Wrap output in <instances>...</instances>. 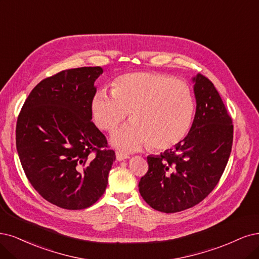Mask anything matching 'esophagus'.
I'll list each match as a JSON object with an SVG mask.
<instances>
[{"mask_svg":"<svg viewBox=\"0 0 259 259\" xmlns=\"http://www.w3.org/2000/svg\"><path fill=\"white\" fill-rule=\"evenodd\" d=\"M116 159L117 161H122L129 159V156L127 154H123V152H116Z\"/></svg>","mask_w":259,"mask_h":259,"instance_id":"34e87169","label":"esophagus"}]
</instances>
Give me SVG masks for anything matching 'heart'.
<instances>
[{
  "instance_id": "1",
  "label": "heart",
  "mask_w": 259,
  "mask_h": 259,
  "mask_svg": "<svg viewBox=\"0 0 259 259\" xmlns=\"http://www.w3.org/2000/svg\"><path fill=\"white\" fill-rule=\"evenodd\" d=\"M92 116L108 132L116 130L130 112L133 121L117 131L112 143L124 150L151 145L168 149L183 142L192 127L195 98L188 83L162 73L124 74L113 83L112 93L95 94Z\"/></svg>"
}]
</instances>
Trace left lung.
<instances>
[{
  "label": "left lung",
  "mask_w": 259,
  "mask_h": 259,
  "mask_svg": "<svg viewBox=\"0 0 259 259\" xmlns=\"http://www.w3.org/2000/svg\"><path fill=\"white\" fill-rule=\"evenodd\" d=\"M194 120L186 139L160 156H148V170L139 183L145 202L174 213L197 205L221 178L233 145L232 117L213 83L203 74L192 79Z\"/></svg>",
  "instance_id": "obj_1"
}]
</instances>
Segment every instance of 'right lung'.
<instances>
[{"label":"right lung","instance_id":"1","mask_svg":"<svg viewBox=\"0 0 259 259\" xmlns=\"http://www.w3.org/2000/svg\"><path fill=\"white\" fill-rule=\"evenodd\" d=\"M101 67L63 70L38 83L16 127L24 173L48 202L85 209L102 196L115 152L92 120L91 103ZM94 152V156L91 154Z\"/></svg>","mask_w":259,"mask_h":259}]
</instances>
